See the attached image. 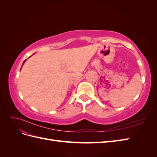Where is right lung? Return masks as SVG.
<instances>
[{"label":"right lung","instance_id":"obj_1","mask_svg":"<svg viewBox=\"0 0 157 157\" xmlns=\"http://www.w3.org/2000/svg\"><path fill=\"white\" fill-rule=\"evenodd\" d=\"M31 56H30V57H31ZM25 61H26V59H25L24 61H23V64H22V66H23V64H24V63L25 62Z\"/></svg>","mask_w":157,"mask_h":157}]
</instances>
